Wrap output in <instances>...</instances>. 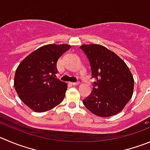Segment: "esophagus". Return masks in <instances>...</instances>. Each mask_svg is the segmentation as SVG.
Returning a JSON list of instances; mask_svg holds the SVG:
<instances>
[{"mask_svg": "<svg viewBox=\"0 0 150 150\" xmlns=\"http://www.w3.org/2000/svg\"><path fill=\"white\" fill-rule=\"evenodd\" d=\"M71 85H79V82H71Z\"/></svg>", "mask_w": 150, "mask_h": 150, "instance_id": "1", "label": "esophagus"}]
</instances>
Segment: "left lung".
Listing matches in <instances>:
<instances>
[{"label":"left lung","mask_w":150,"mask_h":150,"mask_svg":"<svg viewBox=\"0 0 150 150\" xmlns=\"http://www.w3.org/2000/svg\"><path fill=\"white\" fill-rule=\"evenodd\" d=\"M90 61L93 78L91 93L83 100L87 109L99 117L119 113L133 94L134 79L129 68L116 54L99 44L82 45Z\"/></svg>","instance_id":"left-lung-1"}]
</instances>
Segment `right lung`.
I'll return each instance as SVG.
<instances>
[{
    "mask_svg": "<svg viewBox=\"0 0 150 150\" xmlns=\"http://www.w3.org/2000/svg\"><path fill=\"white\" fill-rule=\"evenodd\" d=\"M68 44L45 45L28 54L16 69L14 86L21 100L37 112H46L62 102L68 85L57 79L59 58Z\"/></svg>",
    "mask_w": 150,
    "mask_h": 150,
    "instance_id": "add662e5",
    "label": "right lung"
}]
</instances>
